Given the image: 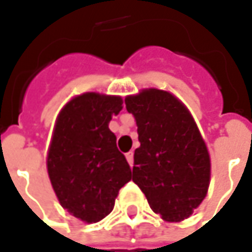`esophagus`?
<instances>
[{
	"mask_svg": "<svg viewBox=\"0 0 252 252\" xmlns=\"http://www.w3.org/2000/svg\"><path fill=\"white\" fill-rule=\"evenodd\" d=\"M133 156H134V153L133 151H129V153H126V160H127V162L130 164V167L133 165Z\"/></svg>",
	"mask_w": 252,
	"mask_h": 252,
	"instance_id": "obj_1",
	"label": "esophagus"
}]
</instances>
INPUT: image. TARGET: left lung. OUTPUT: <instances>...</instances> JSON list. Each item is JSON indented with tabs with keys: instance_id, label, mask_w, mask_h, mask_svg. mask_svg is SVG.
<instances>
[{
	"instance_id": "1",
	"label": "left lung",
	"mask_w": 252,
	"mask_h": 252,
	"mask_svg": "<svg viewBox=\"0 0 252 252\" xmlns=\"http://www.w3.org/2000/svg\"><path fill=\"white\" fill-rule=\"evenodd\" d=\"M136 119L140 147L134 150L133 182L165 221L188 219L210 182V157L198 126L172 94L143 90L125 99Z\"/></svg>"
}]
</instances>
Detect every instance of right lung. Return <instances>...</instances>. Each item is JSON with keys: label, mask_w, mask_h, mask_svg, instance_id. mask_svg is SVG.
I'll list each match as a JSON object with an SVG mask.
<instances>
[{"label": "right lung", "mask_w": 252, "mask_h": 252, "mask_svg": "<svg viewBox=\"0 0 252 252\" xmlns=\"http://www.w3.org/2000/svg\"><path fill=\"white\" fill-rule=\"evenodd\" d=\"M121 96L85 92L57 116L47 172L60 205L74 218L96 223L115 206L131 169L108 125L122 111Z\"/></svg>", "instance_id": "obj_1"}]
</instances>
